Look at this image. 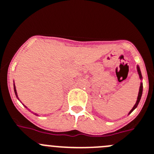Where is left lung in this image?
<instances>
[{
    "label": "left lung",
    "instance_id": "obj_1",
    "mask_svg": "<svg viewBox=\"0 0 154 154\" xmlns=\"http://www.w3.org/2000/svg\"><path fill=\"white\" fill-rule=\"evenodd\" d=\"M137 73H138V75H139L140 79L142 80V75H141V72H140V69L139 66H137ZM142 93H143V83H142V82H140V85L139 92H138V95H137V101H136V103H135V105H134L133 108H132V109L129 111V113H128V115H129L130 114H131V113L132 111H133L134 110L135 108H136L137 107L138 104H139L140 101V98H141Z\"/></svg>",
    "mask_w": 154,
    "mask_h": 154
}]
</instances>
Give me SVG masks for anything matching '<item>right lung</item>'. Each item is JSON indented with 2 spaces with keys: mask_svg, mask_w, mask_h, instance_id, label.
<instances>
[{
  "mask_svg": "<svg viewBox=\"0 0 154 154\" xmlns=\"http://www.w3.org/2000/svg\"><path fill=\"white\" fill-rule=\"evenodd\" d=\"M14 93H15V94H16V97H17V98H18V99H19V98H18V95H17V90H16V87H15V84H14ZM26 108V106H25Z\"/></svg>",
  "mask_w": 154,
  "mask_h": 154,
  "instance_id": "obj_1",
  "label": "right lung"
}]
</instances>
